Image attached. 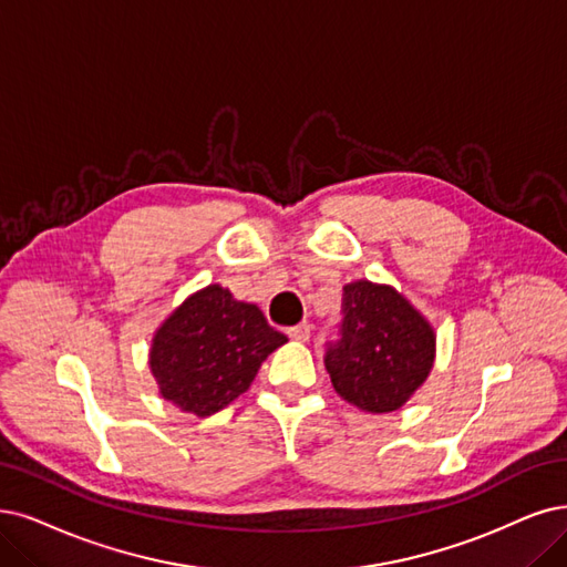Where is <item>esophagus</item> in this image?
<instances>
[{"label": "esophagus", "mask_w": 567, "mask_h": 567, "mask_svg": "<svg viewBox=\"0 0 567 567\" xmlns=\"http://www.w3.org/2000/svg\"><path fill=\"white\" fill-rule=\"evenodd\" d=\"M287 337L291 339V341H301V343H306L308 339H310V324H297V327H291V329H287Z\"/></svg>", "instance_id": "34e87169"}]
</instances>
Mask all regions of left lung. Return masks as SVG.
I'll return each instance as SVG.
<instances>
[{
    "label": "left lung",
    "mask_w": 567,
    "mask_h": 567,
    "mask_svg": "<svg viewBox=\"0 0 567 567\" xmlns=\"http://www.w3.org/2000/svg\"><path fill=\"white\" fill-rule=\"evenodd\" d=\"M436 331L392 285L343 287L341 341L327 350V371L341 400L364 413L402 409L434 367Z\"/></svg>",
    "instance_id": "8db88e82"
}]
</instances>
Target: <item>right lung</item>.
<instances>
[{"label": "right lung", "instance_id": "1", "mask_svg": "<svg viewBox=\"0 0 567 567\" xmlns=\"http://www.w3.org/2000/svg\"><path fill=\"white\" fill-rule=\"evenodd\" d=\"M285 343L257 303L238 301L215 282L188 295L158 324L150 369L165 402L207 417L247 392L264 360Z\"/></svg>", "mask_w": 567, "mask_h": 567}]
</instances>
